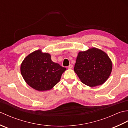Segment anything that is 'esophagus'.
<instances>
[{
    "instance_id": "esophagus-1",
    "label": "esophagus",
    "mask_w": 128,
    "mask_h": 128,
    "mask_svg": "<svg viewBox=\"0 0 128 128\" xmlns=\"http://www.w3.org/2000/svg\"><path fill=\"white\" fill-rule=\"evenodd\" d=\"M72 67H73V66L72 64H70V65H69V66H68V69H72Z\"/></svg>"
}]
</instances>
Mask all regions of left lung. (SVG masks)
Masks as SVG:
<instances>
[{
	"label": "left lung",
	"instance_id": "left-lung-1",
	"mask_svg": "<svg viewBox=\"0 0 128 128\" xmlns=\"http://www.w3.org/2000/svg\"><path fill=\"white\" fill-rule=\"evenodd\" d=\"M74 70L83 84L94 87L102 85L110 77L112 62L104 52L93 47L78 53Z\"/></svg>",
	"mask_w": 128,
	"mask_h": 128
}]
</instances>
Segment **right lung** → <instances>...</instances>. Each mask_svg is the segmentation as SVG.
I'll return each mask as SVG.
<instances>
[{
	"label": "right lung",
	"mask_w": 128,
	"mask_h": 128,
	"mask_svg": "<svg viewBox=\"0 0 128 128\" xmlns=\"http://www.w3.org/2000/svg\"><path fill=\"white\" fill-rule=\"evenodd\" d=\"M66 69L51 59L50 54L35 50L27 56L21 64L20 71L25 82L39 91L50 90L59 82Z\"/></svg>",
	"instance_id": "1"
}]
</instances>
